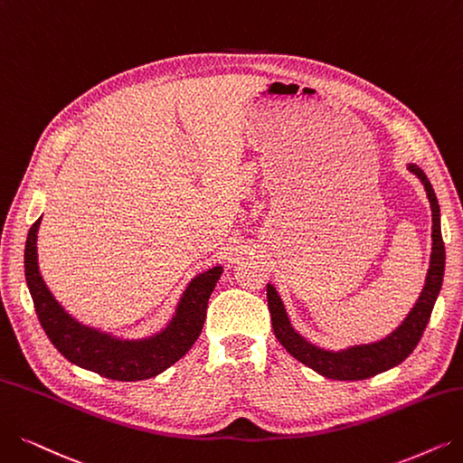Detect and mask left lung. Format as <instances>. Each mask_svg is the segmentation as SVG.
Masks as SVG:
<instances>
[{"instance_id":"1","label":"left lung","mask_w":463,"mask_h":463,"mask_svg":"<svg viewBox=\"0 0 463 463\" xmlns=\"http://www.w3.org/2000/svg\"><path fill=\"white\" fill-rule=\"evenodd\" d=\"M409 171L414 173L428 194L430 205H431V260L428 277H425V285L421 288V294L414 307L411 309L406 319L392 332L390 336H385L380 342L374 344H361L351 345L347 349L340 351H328L321 349L307 342L304 336L294 330V326L288 321L287 309L277 294L275 287L268 283V306L271 313V326L277 340L288 351V354L304 363L306 366L313 368L325 378L330 380H364L376 376L380 373L390 371V368L397 366L409 357L414 347L418 345L425 326L430 323L431 311L435 306V300L439 296L442 275H445V243H442L440 235V209L437 195L431 188V182L425 176V173L414 163H409Z\"/></svg>"}]
</instances>
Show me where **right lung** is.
Instances as JSON below:
<instances>
[{
  "instance_id": "right-lung-1",
  "label": "right lung",
  "mask_w": 463,
  "mask_h": 463,
  "mask_svg": "<svg viewBox=\"0 0 463 463\" xmlns=\"http://www.w3.org/2000/svg\"><path fill=\"white\" fill-rule=\"evenodd\" d=\"M40 224L42 218L35 220L28 232L24 275L45 335L70 363L109 380L137 382L161 374L188 354L203 330L207 304L220 279L222 266H214L192 279L176 306L175 317L157 335L144 340H119L81 325L54 300L38 266L35 241H38Z\"/></svg>"
}]
</instances>
